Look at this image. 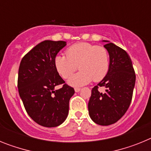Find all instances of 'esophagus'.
Returning a JSON list of instances; mask_svg holds the SVG:
<instances>
[{
    "mask_svg": "<svg viewBox=\"0 0 151 151\" xmlns=\"http://www.w3.org/2000/svg\"><path fill=\"white\" fill-rule=\"evenodd\" d=\"M80 90H81V88H75V91L76 92L80 91Z\"/></svg>",
    "mask_w": 151,
    "mask_h": 151,
    "instance_id": "34e87169",
    "label": "esophagus"
}]
</instances>
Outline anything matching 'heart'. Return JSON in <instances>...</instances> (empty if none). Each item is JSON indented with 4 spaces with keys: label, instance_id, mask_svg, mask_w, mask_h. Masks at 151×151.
Segmentation results:
<instances>
[{
    "label": "heart",
    "instance_id": "obj_1",
    "mask_svg": "<svg viewBox=\"0 0 151 151\" xmlns=\"http://www.w3.org/2000/svg\"><path fill=\"white\" fill-rule=\"evenodd\" d=\"M66 55L56 56L54 66L63 78L71 76L78 66L81 70L69 78L70 85H83L92 79L99 82L107 74L110 61L107 50L104 47L80 42L68 47Z\"/></svg>",
    "mask_w": 151,
    "mask_h": 151
}]
</instances>
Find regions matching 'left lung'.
<instances>
[{
  "label": "left lung",
  "instance_id": "8db88e82",
  "mask_svg": "<svg viewBox=\"0 0 151 151\" xmlns=\"http://www.w3.org/2000/svg\"><path fill=\"white\" fill-rule=\"evenodd\" d=\"M104 45L110 55V66L106 76L91 90L88 102L91 119L101 125L116 122L126 113L132 99L135 73L125 50L108 41ZM105 87L101 93L98 88Z\"/></svg>",
  "mask_w": 151,
  "mask_h": 151
}]
</instances>
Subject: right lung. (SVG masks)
I'll list each match as a JSON object with an SVG mask.
<instances>
[{"instance_id": "obj_1", "label": "right lung", "mask_w": 151, "mask_h": 151, "mask_svg": "<svg viewBox=\"0 0 151 151\" xmlns=\"http://www.w3.org/2000/svg\"><path fill=\"white\" fill-rule=\"evenodd\" d=\"M66 41L46 40L22 57L18 73V90L29 116L38 125L56 127L66 120L73 88L66 85L54 66V58ZM62 84L56 90L55 87Z\"/></svg>"}]
</instances>
